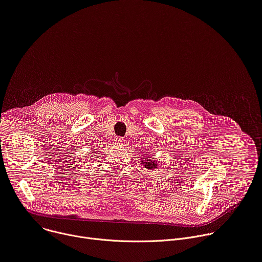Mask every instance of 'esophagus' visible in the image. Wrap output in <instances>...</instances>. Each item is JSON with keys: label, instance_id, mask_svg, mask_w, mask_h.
Listing matches in <instances>:
<instances>
[{"label": "esophagus", "instance_id": "esophagus-1", "mask_svg": "<svg viewBox=\"0 0 262 262\" xmlns=\"http://www.w3.org/2000/svg\"><path fill=\"white\" fill-rule=\"evenodd\" d=\"M115 143H116V144H119V146H122V144H124V143H125V140H124V138H123V137L118 136V137L115 138Z\"/></svg>", "mask_w": 262, "mask_h": 262}]
</instances>
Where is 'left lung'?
Here are the masks:
<instances>
[{"mask_svg": "<svg viewBox=\"0 0 262 262\" xmlns=\"http://www.w3.org/2000/svg\"><path fill=\"white\" fill-rule=\"evenodd\" d=\"M147 162H143V165H146V167H148L149 169H152V168H154L155 167V165H156V163H155V161H152V160H148V158H147V160H146Z\"/></svg>", "mask_w": 262, "mask_h": 262, "instance_id": "1", "label": "left lung"}]
</instances>
